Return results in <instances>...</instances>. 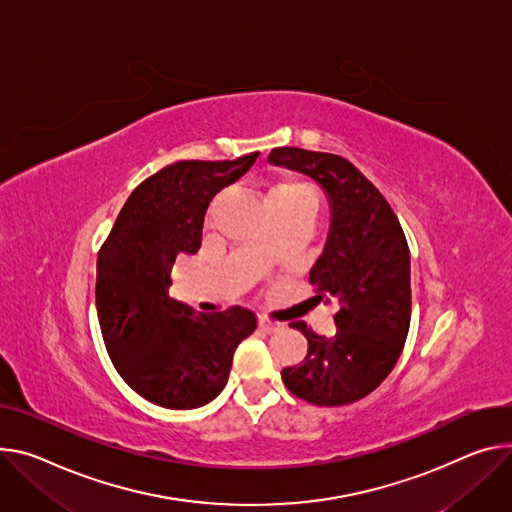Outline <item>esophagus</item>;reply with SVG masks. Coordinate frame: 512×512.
I'll return each instance as SVG.
<instances>
[{"instance_id":"34e87169","label":"esophagus","mask_w":512,"mask_h":512,"mask_svg":"<svg viewBox=\"0 0 512 512\" xmlns=\"http://www.w3.org/2000/svg\"><path fill=\"white\" fill-rule=\"evenodd\" d=\"M257 324H259V329H261V331H265V333H277V331H282V329H284V324H282V322L269 320V318H265V316H259Z\"/></svg>"}]
</instances>
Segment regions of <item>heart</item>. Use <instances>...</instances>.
<instances>
[{"label":"heart","instance_id":"obj_1","mask_svg":"<svg viewBox=\"0 0 512 512\" xmlns=\"http://www.w3.org/2000/svg\"><path fill=\"white\" fill-rule=\"evenodd\" d=\"M267 210L277 214H288L292 218L304 220L312 224L320 210V194L312 183L302 179H286L282 183L273 185L265 198ZM273 251L265 245V257H271Z\"/></svg>","mask_w":512,"mask_h":512}]
</instances>
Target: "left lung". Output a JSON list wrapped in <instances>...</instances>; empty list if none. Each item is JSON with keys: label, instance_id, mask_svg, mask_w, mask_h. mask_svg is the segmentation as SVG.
Wrapping results in <instances>:
<instances>
[{"label": "left lung", "instance_id": "1", "mask_svg": "<svg viewBox=\"0 0 512 512\" xmlns=\"http://www.w3.org/2000/svg\"><path fill=\"white\" fill-rule=\"evenodd\" d=\"M271 165L314 179L329 202V235L310 269L316 300L335 304L337 331L308 341L302 363L284 367L286 388L316 406H343L374 392L394 369L410 327V253L386 198L355 165L331 153L273 149Z\"/></svg>", "mask_w": 512, "mask_h": 512}]
</instances>
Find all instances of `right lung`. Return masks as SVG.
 Listing matches in <instances>:
<instances>
[{"label": "right lung", "instance_id": "add662e5", "mask_svg": "<svg viewBox=\"0 0 512 512\" xmlns=\"http://www.w3.org/2000/svg\"><path fill=\"white\" fill-rule=\"evenodd\" d=\"M257 157L163 167L130 194L98 255L106 349L122 380L157 406L192 410L212 402L228 382L235 349L257 327L247 308L196 314L169 298L171 267L198 253L210 202Z\"/></svg>", "mask_w": 512, "mask_h": 512}]
</instances>
